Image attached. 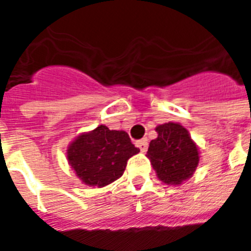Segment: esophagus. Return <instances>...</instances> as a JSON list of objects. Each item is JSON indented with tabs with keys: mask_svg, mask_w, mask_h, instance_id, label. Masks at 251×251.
<instances>
[{
	"mask_svg": "<svg viewBox=\"0 0 251 251\" xmlns=\"http://www.w3.org/2000/svg\"><path fill=\"white\" fill-rule=\"evenodd\" d=\"M137 146L139 147L142 152H146L147 149H149V142H147V139H141V141L137 142Z\"/></svg>",
	"mask_w": 251,
	"mask_h": 251,
	"instance_id": "1",
	"label": "esophagus"
}]
</instances>
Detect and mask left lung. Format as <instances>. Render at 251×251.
<instances>
[{
	"label": "left lung",
	"mask_w": 251,
	"mask_h": 251,
	"mask_svg": "<svg viewBox=\"0 0 251 251\" xmlns=\"http://www.w3.org/2000/svg\"><path fill=\"white\" fill-rule=\"evenodd\" d=\"M156 131L159 135L150 142L147 156L163 182L178 185L194 173L199 163L198 149L179 124L159 125Z\"/></svg>",
	"instance_id": "1"
}]
</instances>
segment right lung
Masks as SVG:
<instances>
[{"instance_id": "right-lung-1", "label": "right lung", "mask_w": 251, "mask_h": 251, "mask_svg": "<svg viewBox=\"0 0 251 251\" xmlns=\"http://www.w3.org/2000/svg\"><path fill=\"white\" fill-rule=\"evenodd\" d=\"M138 152L127 133L100 125L73 142L68 160L86 185L102 187L120 178L127 160Z\"/></svg>"}]
</instances>
